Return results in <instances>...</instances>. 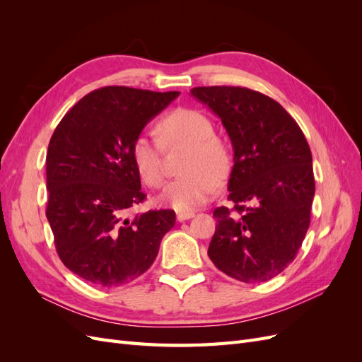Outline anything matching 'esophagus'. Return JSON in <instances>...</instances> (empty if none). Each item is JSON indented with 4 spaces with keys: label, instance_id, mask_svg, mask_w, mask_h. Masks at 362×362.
<instances>
[{
    "label": "esophagus",
    "instance_id": "34e87169",
    "mask_svg": "<svg viewBox=\"0 0 362 362\" xmlns=\"http://www.w3.org/2000/svg\"><path fill=\"white\" fill-rule=\"evenodd\" d=\"M192 217H194V213H193V211H182V213H178V214H177L178 222L189 221V218H192Z\"/></svg>",
    "mask_w": 362,
    "mask_h": 362
}]
</instances>
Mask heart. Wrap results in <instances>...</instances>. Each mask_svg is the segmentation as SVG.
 <instances>
[{
  "instance_id": "obj_1",
  "label": "heart",
  "mask_w": 362,
  "mask_h": 362,
  "mask_svg": "<svg viewBox=\"0 0 362 362\" xmlns=\"http://www.w3.org/2000/svg\"><path fill=\"white\" fill-rule=\"evenodd\" d=\"M157 133L164 146L189 145L182 177L172 180L163 190L161 201L178 211H189L205 204L217 190V178L231 170V149L214 134L211 119L193 108H177L164 116ZM131 156L140 178L149 187H160L164 180L163 154L157 140L139 134L131 146Z\"/></svg>"
}]
</instances>
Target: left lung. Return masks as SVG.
I'll list each match as a JSON object with an SVG mask.
<instances>
[{"label": "left lung", "instance_id": "obj_1", "mask_svg": "<svg viewBox=\"0 0 362 362\" xmlns=\"http://www.w3.org/2000/svg\"><path fill=\"white\" fill-rule=\"evenodd\" d=\"M190 93L221 117L234 151V208L214 210L208 257L234 279L269 281L293 262L310 228L315 184L308 141L284 107L259 92L211 86Z\"/></svg>", "mask_w": 362, "mask_h": 362}]
</instances>
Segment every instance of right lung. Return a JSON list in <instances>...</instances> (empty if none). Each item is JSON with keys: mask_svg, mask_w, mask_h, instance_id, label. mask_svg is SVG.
<instances>
[{"mask_svg": "<svg viewBox=\"0 0 362 362\" xmlns=\"http://www.w3.org/2000/svg\"><path fill=\"white\" fill-rule=\"evenodd\" d=\"M180 92L107 86L86 95L63 116L47 154V218L57 254L75 275L116 287L152 266L175 225V211L128 218L144 202L131 156L134 139Z\"/></svg>", "mask_w": 362, "mask_h": 362, "instance_id": "1", "label": "right lung"}]
</instances>
